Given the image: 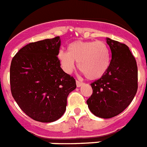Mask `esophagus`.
<instances>
[{
	"label": "esophagus",
	"mask_w": 147,
	"mask_h": 147,
	"mask_svg": "<svg viewBox=\"0 0 147 147\" xmlns=\"http://www.w3.org/2000/svg\"><path fill=\"white\" fill-rule=\"evenodd\" d=\"M83 82H81V81H76V86H77V87H80L81 86H82L83 85Z\"/></svg>",
	"instance_id": "esophagus-1"
}]
</instances>
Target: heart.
<instances>
[{"instance_id": "heart-1", "label": "heart", "mask_w": 147, "mask_h": 147, "mask_svg": "<svg viewBox=\"0 0 147 147\" xmlns=\"http://www.w3.org/2000/svg\"><path fill=\"white\" fill-rule=\"evenodd\" d=\"M57 58L66 73H71L78 62V67L87 79L96 80L109 69L111 52L103 41H76L69 45L68 51H60Z\"/></svg>"}]
</instances>
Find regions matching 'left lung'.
Instances as JSON below:
<instances>
[{
    "instance_id": "1",
    "label": "left lung",
    "mask_w": 147,
    "mask_h": 147,
    "mask_svg": "<svg viewBox=\"0 0 147 147\" xmlns=\"http://www.w3.org/2000/svg\"><path fill=\"white\" fill-rule=\"evenodd\" d=\"M111 51L109 69L91 84L92 94L87 99L94 115L108 119L118 115L130 105L138 90L136 60L123 43L107 38Z\"/></svg>"
}]
</instances>
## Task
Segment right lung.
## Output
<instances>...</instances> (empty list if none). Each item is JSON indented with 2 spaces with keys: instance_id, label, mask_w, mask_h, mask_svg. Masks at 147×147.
Listing matches in <instances>:
<instances>
[{
  "instance_id": "right-lung-1",
  "label": "right lung",
  "mask_w": 147,
  "mask_h": 147,
  "mask_svg": "<svg viewBox=\"0 0 147 147\" xmlns=\"http://www.w3.org/2000/svg\"><path fill=\"white\" fill-rule=\"evenodd\" d=\"M60 36L29 43L15 55L10 66V89L15 101L36 121L51 123L66 111L76 80L60 68Z\"/></svg>"
}]
</instances>
